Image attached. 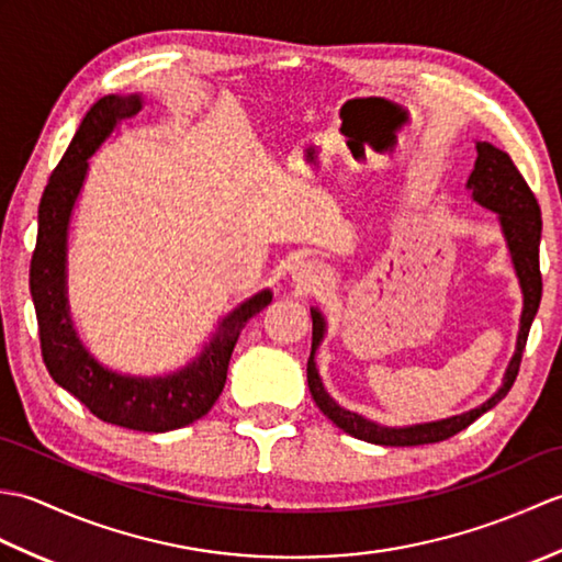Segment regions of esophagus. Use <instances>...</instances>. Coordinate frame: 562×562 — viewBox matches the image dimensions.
Listing matches in <instances>:
<instances>
[{
  "label": "esophagus",
  "mask_w": 562,
  "mask_h": 562,
  "mask_svg": "<svg viewBox=\"0 0 562 562\" xmlns=\"http://www.w3.org/2000/svg\"><path fill=\"white\" fill-rule=\"evenodd\" d=\"M292 278L296 284H302V288H316V284L324 280V268H321L316 260H302L300 266L294 268Z\"/></svg>",
  "instance_id": "esophagus-1"
}]
</instances>
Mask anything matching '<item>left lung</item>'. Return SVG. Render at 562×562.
I'll return each instance as SVG.
<instances>
[{"label":"left lung","instance_id":"obj_1","mask_svg":"<svg viewBox=\"0 0 562 562\" xmlns=\"http://www.w3.org/2000/svg\"><path fill=\"white\" fill-rule=\"evenodd\" d=\"M469 188L473 190V198L481 202V205L491 207L499 214V224H503V232L507 236V246L512 260H515V268L519 274L521 290H524V312H521V328H519V340H517V352L512 357L507 367L505 384L499 389L491 401H485L481 408H473L463 415L447 417V420L439 423H427V425H413V427H379L374 423L364 420L357 413H350L340 408V405L333 401L321 384L314 352L318 348L321 338H324V318L321 314L312 312L314 330H312V355H308L306 362V379H308V391H312V398L321 408L328 420L336 423L342 432H348L357 439L372 441V445H384V447H417V445H435V441H445L453 435H459L461 429L469 427L471 423L479 420L483 413L503 401L515 379L519 374L521 364V352L527 348L529 328L533 324V316L539 312L541 304V266H539V246H541V207L539 200H536L533 190L529 183L524 181V176L512 161L507 151L493 147L491 142H479V159H475V169L469 178Z\"/></svg>","mask_w":562,"mask_h":562}]
</instances>
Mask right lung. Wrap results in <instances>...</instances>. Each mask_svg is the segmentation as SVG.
<instances>
[{
    "label": "right lung",
    "mask_w": 562,
    "mask_h": 562,
    "mask_svg": "<svg viewBox=\"0 0 562 562\" xmlns=\"http://www.w3.org/2000/svg\"><path fill=\"white\" fill-rule=\"evenodd\" d=\"M139 97H103L83 115L75 139L47 181L38 207V238L31 256V296L38 318L41 355L59 386L79 398L103 423L139 432H169L200 420L220 398L238 333L250 316L272 300L266 290L222 321V328L198 362L166 379H130L93 362L81 348L65 300L67 224L79 188L87 176V159L111 135L117 121L137 115Z\"/></svg>",
    "instance_id": "right-lung-1"
}]
</instances>
